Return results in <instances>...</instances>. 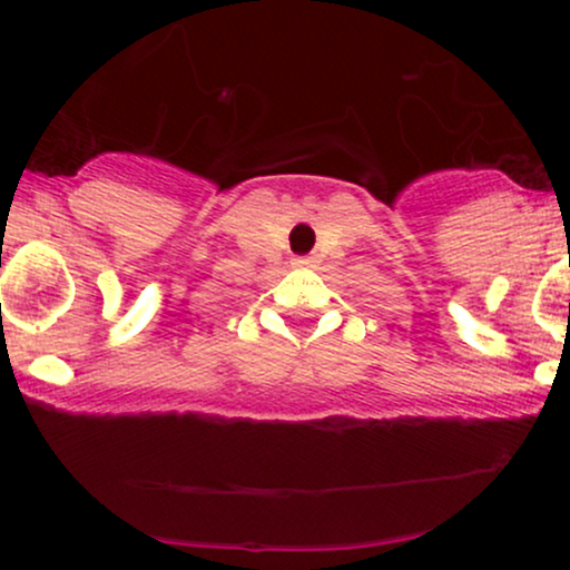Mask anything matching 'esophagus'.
<instances>
[{"label": "esophagus", "instance_id": "1", "mask_svg": "<svg viewBox=\"0 0 570 570\" xmlns=\"http://www.w3.org/2000/svg\"><path fill=\"white\" fill-rule=\"evenodd\" d=\"M311 263H313L311 257H294V263H292V265H297V267H307Z\"/></svg>", "mask_w": 570, "mask_h": 570}]
</instances>
